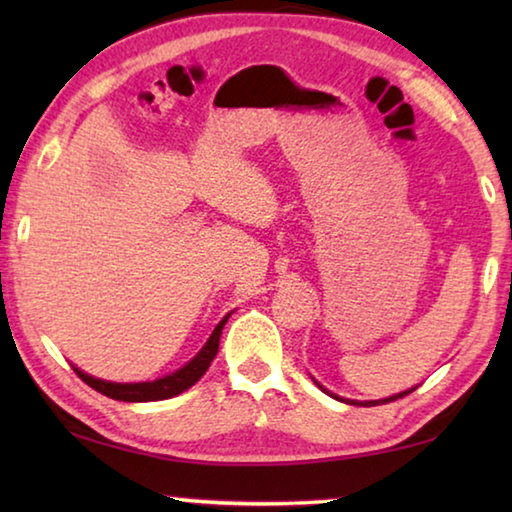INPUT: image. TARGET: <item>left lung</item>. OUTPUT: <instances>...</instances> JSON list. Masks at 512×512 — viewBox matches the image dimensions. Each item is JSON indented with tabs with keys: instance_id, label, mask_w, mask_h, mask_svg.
I'll list each match as a JSON object with an SVG mask.
<instances>
[{
	"instance_id": "obj_1",
	"label": "left lung",
	"mask_w": 512,
	"mask_h": 512,
	"mask_svg": "<svg viewBox=\"0 0 512 512\" xmlns=\"http://www.w3.org/2000/svg\"><path fill=\"white\" fill-rule=\"evenodd\" d=\"M314 384L320 388V391H325L327 395H332L334 400H339V402H345V404H354V406H377V404H388V402H395V400H400V397H404V395H409V393H413L415 388L418 386H413V388H409V391H402V393H395V395H391V397H384V400H370V402H357V400H348V397H339L336 393H329L325 386H320L318 381L314 379Z\"/></svg>"
}]
</instances>
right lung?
<instances>
[{
	"instance_id": "add662e5",
	"label": "right lung",
	"mask_w": 512,
	"mask_h": 512,
	"mask_svg": "<svg viewBox=\"0 0 512 512\" xmlns=\"http://www.w3.org/2000/svg\"><path fill=\"white\" fill-rule=\"evenodd\" d=\"M228 316L221 318V323L214 327V332L210 334V339L205 341L201 350L196 352L194 359H189L183 368L169 372L160 379L153 381H133V384H117V381H106L99 377H92L88 372H83L81 368H76V375H79L85 384L92 386L94 391H99L101 395L112 397V400L119 402H158V400H169V397H176L180 393H185L187 388H192L198 379L205 375V370L210 368L212 359L219 352V341H221V332L225 323H228Z\"/></svg>"
}]
</instances>
